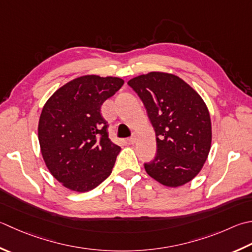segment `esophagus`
I'll use <instances>...</instances> for the list:
<instances>
[{
  "label": "esophagus",
  "instance_id": "obj_1",
  "mask_svg": "<svg viewBox=\"0 0 252 252\" xmlns=\"http://www.w3.org/2000/svg\"><path fill=\"white\" fill-rule=\"evenodd\" d=\"M127 142H129L130 144H134V143L136 142V137H135V135H133V136L129 137V139H127Z\"/></svg>",
  "mask_w": 252,
  "mask_h": 252
}]
</instances>
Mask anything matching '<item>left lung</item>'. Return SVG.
Here are the masks:
<instances>
[{
	"label": "left lung",
	"instance_id": "1",
	"mask_svg": "<svg viewBox=\"0 0 252 252\" xmlns=\"http://www.w3.org/2000/svg\"><path fill=\"white\" fill-rule=\"evenodd\" d=\"M144 103L156 133L147 174L167 187L184 186L203 167L212 142L210 113L193 88L174 74L151 72L127 82Z\"/></svg>",
	"mask_w": 252,
	"mask_h": 252
}]
</instances>
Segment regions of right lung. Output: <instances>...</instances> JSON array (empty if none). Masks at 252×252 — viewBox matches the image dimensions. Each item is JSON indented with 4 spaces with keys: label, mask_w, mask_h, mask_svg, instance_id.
<instances>
[{
    "label": "right lung",
    "mask_w": 252,
    "mask_h": 252,
    "mask_svg": "<svg viewBox=\"0 0 252 252\" xmlns=\"http://www.w3.org/2000/svg\"><path fill=\"white\" fill-rule=\"evenodd\" d=\"M123 84L119 77L81 76L59 88L43 106L38 126L41 154L65 188L90 191L111 174L121 149L108 136L100 109Z\"/></svg>",
    "instance_id": "1"
}]
</instances>
